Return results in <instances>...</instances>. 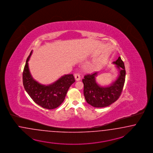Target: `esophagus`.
I'll return each mask as SVG.
<instances>
[{"label":"esophagus","instance_id":"1","mask_svg":"<svg viewBox=\"0 0 153 153\" xmlns=\"http://www.w3.org/2000/svg\"><path fill=\"white\" fill-rule=\"evenodd\" d=\"M74 78L76 81H79L81 78H80V75L79 74H74Z\"/></svg>","mask_w":153,"mask_h":153}]
</instances>
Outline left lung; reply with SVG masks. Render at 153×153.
Instances as JSON below:
<instances>
[{
	"label": "left lung",
	"instance_id": "1",
	"mask_svg": "<svg viewBox=\"0 0 153 153\" xmlns=\"http://www.w3.org/2000/svg\"><path fill=\"white\" fill-rule=\"evenodd\" d=\"M113 63L116 64L120 74L110 86L102 87L98 84L95 80L97 72L87 74L82 79L85 98L88 103L94 107L101 108L111 105L121 95L126 74L124 64L120 56Z\"/></svg>",
	"mask_w": 153,
	"mask_h": 153
}]
</instances>
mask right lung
Instances as JSON below:
<instances>
[{
	"instance_id": "1",
	"label": "right lung",
	"mask_w": 153,
	"mask_h": 153,
	"mask_svg": "<svg viewBox=\"0 0 153 153\" xmlns=\"http://www.w3.org/2000/svg\"><path fill=\"white\" fill-rule=\"evenodd\" d=\"M32 51L27 57L23 74V85L27 94L33 101L44 108L54 109L63 102L71 85L75 82L72 74H65L56 82L48 86L39 84L30 74L28 61Z\"/></svg>"
}]
</instances>
